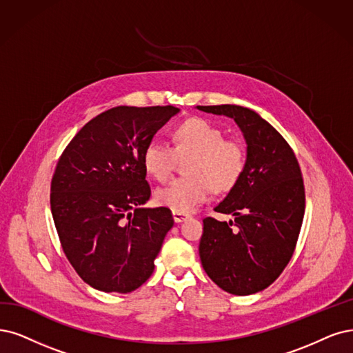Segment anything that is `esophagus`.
Returning a JSON list of instances; mask_svg holds the SVG:
<instances>
[{
  "instance_id": "esophagus-1",
  "label": "esophagus",
  "mask_w": 353,
  "mask_h": 353,
  "mask_svg": "<svg viewBox=\"0 0 353 353\" xmlns=\"http://www.w3.org/2000/svg\"><path fill=\"white\" fill-rule=\"evenodd\" d=\"M190 218V215H188V214H181V212H173V219H174V223H183V221H186V219H189Z\"/></svg>"
}]
</instances>
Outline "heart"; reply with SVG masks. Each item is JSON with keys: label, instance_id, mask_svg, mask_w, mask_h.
I'll return each mask as SVG.
<instances>
[{"label": "heart", "instance_id": "heart-1", "mask_svg": "<svg viewBox=\"0 0 353 353\" xmlns=\"http://www.w3.org/2000/svg\"><path fill=\"white\" fill-rule=\"evenodd\" d=\"M186 174L155 190V202L173 212L196 211L212 190L228 192L237 186L244 168L241 143L227 141L224 130L202 117H190L173 128V147L152 141L143 148L142 164L155 180L172 174L177 157H189Z\"/></svg>", "mask_w": 353, "mask_h": 353}]
</instances>
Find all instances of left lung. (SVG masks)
Masks as SVG:
<instances>
[{
    "label": "left lung",
    "mask_w": 353,
    "mask_h": 353,
    "mask_svg": "<svg viewBox=\"0 0 353 353\" xmlns=\"http://www.w3.org/2000/svg\"><path fill=\"white\" fill-rule=\"evenodd\" d=\"M196 109L231 117L247 145L240 181L214 208L234 221L203 219L201 262L221 290L256 294L268 288L292 257L305 210L301 170L288 142L254 110L237 104Z\"/></svg>",
    "instance_id": "8db88e82"
}]
</instances>
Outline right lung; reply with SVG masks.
<instances>
[{
  "mask_svg": "<svg viewBox=\"0 0 353 353\" xmlns=\"http://www.w3.org/2000/svg\"><path fill=\"white\" fill-rule=\"evenodd\" d=\"M180 109L117 106L68 143L50 185V211L65 256L103 292H132L154 272L174 221L151 196L142 152Z\"/></svg>",
  "mask_w": 353,
  "mask_h": 353,
  "instance_id": "right-lung-1",
  "label": "right lung"
}]
</instances>
